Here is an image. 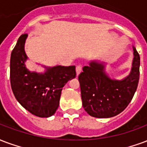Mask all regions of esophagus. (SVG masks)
Instances as JSON below:
<instances>
[{
  "mask_svg": "<svg viewBox=\"0 0 147 147\" xmlns=\"http://www.w3.org/2000/svg\"><path fill=\"white\" fill-rule=\"evenodd\" d=\"M76 75L77 76H79L80 72L82 71V65H77L76 68Z\"/></svg>",
  "mask_w": 147,
  "mask_h": 147,
  "instance_id": "1",
  "label": "esophagus"
}]
</instances>
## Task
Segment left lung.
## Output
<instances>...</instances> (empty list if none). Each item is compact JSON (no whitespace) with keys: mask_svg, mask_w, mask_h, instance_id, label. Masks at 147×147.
Listing matches in <instances>:
<instances>
[{"mask_svg":"<svg viewBox=\"0 0 147 147\" xmlns=\"http://www.w3.org/2000/svg\"><path fill=\"white\" fill-rule=\"evenodd\" d=\"M131 72L122 80L111 79L103 63L92 61L79 74L82 106L92 117L111 118L120 114L131 102L140 79V54L133 47Z\"/></svg>","mask_w":147,"mask_h":147,"instance_id":"8db88e82","label":"left lung"}]
</instances>
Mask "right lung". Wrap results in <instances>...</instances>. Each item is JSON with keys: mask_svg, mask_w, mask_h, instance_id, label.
<instances>
[{"mask_svg": "<svg viewBox=\"0 0 147 147\" xmlns=\"http://www.w3.org/2000/svg\"><path fill=\"white\" fill-rule=\"evenodd\" d=\"M26 33L18 38L10 61V80L16 100L29 112L40 118L54 115L59 106L61 90L67 82L76 76L75 66H54L44 73L30 71L25 62Z\"/></svg>", "mask_w": 147, "mask_h": 147, "instance_id": "add662e5", "label": "right lung"}]
</instances>
